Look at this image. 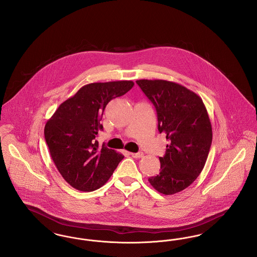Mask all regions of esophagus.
<instances>
[{
    "mask_svg": "<svg viewBox=\"0 0 257 257\" xmlns=\"http://www.w3.org/2000/svg\"><path fill=\"white\" fill-rule=\"evenodd\" d=\"M130 155L133 157V158H142L144 156V153L143 152H138V153H130Z\"/></svg>",
    "mask_w": 257,
    "mask_h": 257,
    "instance_id": "esophagus-1",
    "label": "esophagus"
}]
</instances>
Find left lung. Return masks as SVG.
I'll list each match as a JSON object with an SVG mask.
<instances>
[{
    "mask_svg": "<svg viewBox=\"0 0 257 257\" xmlns=\"http://www.w3.org/2000/svg\"><path fill=\"white\" fill-rule=\"evenodd\" d=\"M136 83L154 105L160 133L169 145L159 157L160 172L148 178L161 194L173 195L193 183L204 168L212 144V126L202 99L179 84L165 80Z\"/></svg>",
    "mask_w": 257,
    "mask_h": 257,
    "instance_id": "1",
    "label": "left lung"
}]
</instances>
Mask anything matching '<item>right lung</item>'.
Masks as SVG:
<instances>
[{
  "label": "right lung",
  "mask_w": 257,
  "mask_h": 257,
  "mask_svg": "<svg viewBox=\"0 0 257 257\" xmlns=\"http://www.w3.org/2000/svg\"><path fill=\"white\" fill-rule=\"evenodd\" d=\"M132 81L92 83L82 86L61 103L44 128L50 155L63 179L82 192L97 190L106 183L122 154L95 140L103 130V111L111 99L122 96Z\"/></svg>",
  "instance_id": "obj_1"
}]
</instances>
